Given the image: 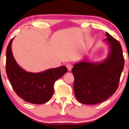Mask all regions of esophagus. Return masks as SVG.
I'll return each mask as SVG.
<instances>
[{
	"mask_svg": "<svg viewBox=\"0 0 129 129\" xmlns=\"http://www.w3.org/2000/svg\"><path fill=\"white\" fill-rule=\"evenodd\" d=\"M66 67H67V68L68 70H69V71H70L71 70H72V67H73V66H72V63H67Z\"/></svg>",
	"mask_w": 129,
	"mask_h": 129,
	"instance_id": "esophagus-1",
	"label": "esophagus"
}]
</instances>
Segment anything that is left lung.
<instances>
[{"label": "left lung", "mask_w": 129, "mask_h": 129, "mask_svg": "<svg viewBox=\"0 0 129 129\" xmlns=\"http://www.w3.org/2000/svg\"><path fill=\"white\" fill-rule=\"evenodd\" d=\"M104 40L109 47L107 57L101 62L85 59L75 63L72 72L75 78L74 93L77 100L93 105L104 101L116 91L124 66L119 42L107 32Z\"/></svg>", "instance_id": "obj_1"}]
</instances>
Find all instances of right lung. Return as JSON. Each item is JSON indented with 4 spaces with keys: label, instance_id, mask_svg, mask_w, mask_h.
<instances>
[{
    "label": "right lung",
    "instance_id": "add662e5",
    "mask_svg": "<svg viewBox=\"0 0 129 129\" xmlns=\"http://www.w3.org/2000/svg\"><path fill=\"white\" fill-rule=\"evenodd\" d=\"M10 41L6 53V72L17 95L28 103L42 104L48 102L54 92V83L67 72L66 66L39 73L26 72L19 66L13 55Z\"/></svg>",
    "mask_w": 129,
    "mask_h": 129
}]
</instances>
